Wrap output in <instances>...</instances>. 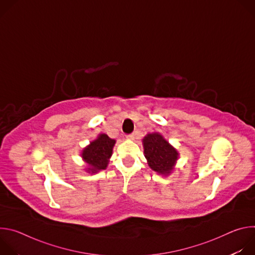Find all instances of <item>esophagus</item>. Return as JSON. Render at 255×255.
I'll return each instance as SVG.
<instances>
[{
    "instance_id": "1",
    "label": "esophagus",
    "mask_w": 255,
    "mask_h": 255,
    "mask_svg": "<svg viewBox=\"0 0 255 255\" xmlns=\"http://www.w3.org/2000/svg\"><path fill=\"white\" fill-rule=\"evenodd\" d=\"M126 138L129 139V140H133V139L135 138V135H134V134H129V135L126 136Z\"/></svg>"
}]
</instances>
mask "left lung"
I'll list each match as a JSON object with an SVG mask.
<instances>
[{"mask_svg": "<svg viewBox=\"0 0 255 255\" xmlns=\"http://www.w3.org/2000/svg\"><path fill=\"white\" fill-rule=\"evenodd\" d=\"M144 154L154 171L168 174L177 159V151L158 133H151L143 139Z\"/></svg>", "mask_w": 255, "mask_h": 255, "instance_id": "obj_1", "label": "left lung"}]
</instances>
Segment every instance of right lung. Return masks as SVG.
<instances>
[{"instance_id": "add662e5", "label": "right lung", "mask_w": 255, "mask_h": 255, "mask_svg": "<svg viewBox=\"0 0 255 255\" xmlns=\"http://www.w3.org/2000/svg\"><path fill=\"white\" fill-rule=\"evenodd\" d=\"M115 142L114 139L110 138L107 134H101L83 150L82 157L88 163L89 171L95 173L107 167L108 160L112 155Z\"/></svg>"}]
</instances>
